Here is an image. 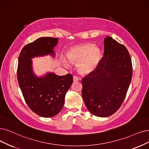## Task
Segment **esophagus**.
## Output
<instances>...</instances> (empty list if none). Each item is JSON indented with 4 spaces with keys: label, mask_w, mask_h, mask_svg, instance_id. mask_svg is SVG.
Returning <instances> with one entry per match:
<instances>
[{
    "label": "esophagus",
    "mask_w": 149,
    "mask_h": 149,
    "mask_svg": "<svg viewBox=\"0 0 149 149\" xmlns=\"http://www.w3.org/2000/svg\"><path fill=\"white\" fill-rule=\"evenodd\" d=\"M80 80V78L78 77L77 76L74 75V76L73 77V80H74V81H78V80Z\"/></svg>",
    "instance_id": "esophagus-1"
}]
</instances>
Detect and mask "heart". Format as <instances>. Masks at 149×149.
Returning <instances> with one entry per match:
<instances>
[{"label":"heart","mask_w":149,"mask_h":149,"mask_svg":"<svg viewBox=\"0 0 149 149\" xmlns=\"http://www.w3.org/2000/svg\"><path fill=\"white\" fill-rule=\"evenodd\" d=\"M70 61L77 63V67L82 73L94 70L101 58V49L93 44H85L71 48L67 54Z\"/></svg>","instance_id":"heart-1"}]
</instances>
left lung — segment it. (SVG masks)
Returning a JSON list of instances; mask_svg holds the SVG:
<instances>
[{"label": "left lung", "instance_id": "obj_1", "mask_svg": "<svg viewBox=\"0 0 149 149\" xmlns=\"http://www.w3.org/2000/svg\"><path fill=\"white\" fill-rule=\"evenodd\" d=\"M104 56L96 68L81 80L82 97L95 116H111L122 106L133 74L126 48L111 37L104 38Z\"/></svg>", "mask_w": 149, "mask_h": 149}]
</instances>
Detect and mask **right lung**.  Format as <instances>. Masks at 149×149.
<instances>
[{"label": "right lung", "mask_w": 149, "mask_h": 149, "mask_svg": "<svg viewBox=\"0 0 149 149\" xmlns=\"http://www.w3.org/2000/svg\"><path fill=\"white\" fill-rule=\"evenodd\" d=\"M58 43V38H38L23 47L18 58V81L24 100L33 112L42 117H52L60 112L73 83L70 74L59 76L49 72L37 77L32 70L31 58L48 54L54 56L53 48Z\"/></svg>", "instance_id": "1"}]
</instances>
